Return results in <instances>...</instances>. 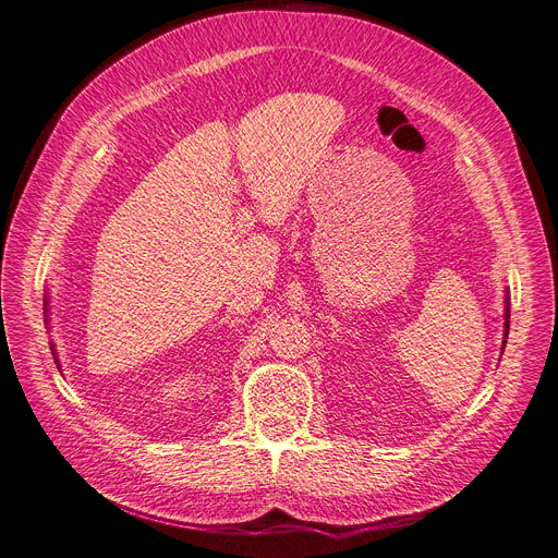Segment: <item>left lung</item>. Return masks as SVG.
Here are the masks:
<instances>
[{"label":"left lung","instance_id":"left-lung-1","mask_svg":"<svg viewBox=\"0 0 558 558\" xmlns=\"http://www.w3.org/2000/svg\"><path fill=\"white\" fill-rule=\"evenodd\" d=\"M504 317H506V324H504V332L508 335V326H511V299L506 296V312H504ZM504 347H506V342H504Z\"/></svg>","mask_w":558,"mask_h":558}]
</instances>
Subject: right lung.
I'll list each match as a JSON object with an SVG mask.
<instances>
[{"label":"right lung","mask_w":558,"mask_h":558,"mask_svg":"<svg viewBox=\"0 0 558 558\" xmlns=\"http://www.w3.org/2000/svg\"><path fill=\"white\" fill-rule=\"evenodd\" d=\"M52 353H54V349H52ZM54 355H57V353H54Z\"/></svg>","instance_id":"add662e5"}]
</instances>
